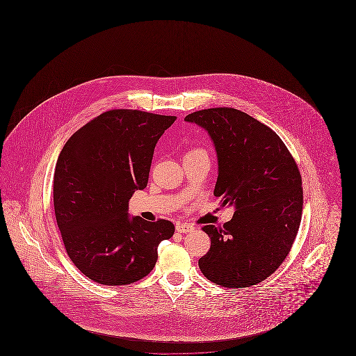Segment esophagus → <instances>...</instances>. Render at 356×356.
<instances>
[{
  "label": "esophagus",
  "instance_id": "34e87169",
  "mask_svg": "<svg viewBox=\"0 0 356 356\" xmlns=\"http://www.w3.org/2000/svg\"><path fill=\"white\" fill-rule=\"evenodd\" d=\"M195 229V227L192 224L188 222H177L176 224V231L180 234H186V232H192Z\"/></svg>",
  "mask_w": 356,
  "mask_h": 356
}]
</instances>
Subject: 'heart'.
<instances>
[{
	"mask_svg": "<svg viewBox=\"0 0 356 356\" xmlns=\"http://www.w3.org/2000/svg\"><path fill=\"white\" fill-rule=\"evenodd\" d=\"M202 149H193V151H191L189 153H193V152H200Z\"/></svg>",
	"mask_w": 356,
	"mask_h": 356,
	"instance_id": "heart-1",
	"label": "heart"
}]
</instances>
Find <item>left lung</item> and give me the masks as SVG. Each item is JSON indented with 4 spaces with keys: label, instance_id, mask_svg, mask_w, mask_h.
Wrapping results in <instances>:
<instances>
[{
    "label": "left lung",
    "instance_id": "1",
    "mask_svg": "<svg viewBox=\"0 0 356 356\" xmlns=\"http://www.w3.org/2000/svg\"><path fill=\"white\" fill-rule=\"evenodd\" d=\"M211 136L219 163L213 195L234 205L221 228L204 225L211 248L199 260L204 276L221 287H251L276 271L298 235L303 211L302 176L271 128L234 108L193 112Z\"/></svg>",
    "mask_w": 356,
    "mask_h": 356
}]
</instances>
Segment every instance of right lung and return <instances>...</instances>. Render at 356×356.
I'll use <instances>...</instances> for the list:
<instances>
[{"instance_id":"obj_1","label":"right lung","mask_w":356,"mask_h":356,"mask_svg":"<svg viewBox=\"0 0 356 356\" xmlns=\"http://www.w3.org/2000/svg\"><path fill=\"white\" fill-rule=\"evenodd\" d=\"M175 120L112 109L73 134L58 156L57 225L69 259L99 284L125 286L147 276L159 244L175 234L170 221L128 216L129 199L148 184L156 143Z\"/></svg>"}]
</instances>
